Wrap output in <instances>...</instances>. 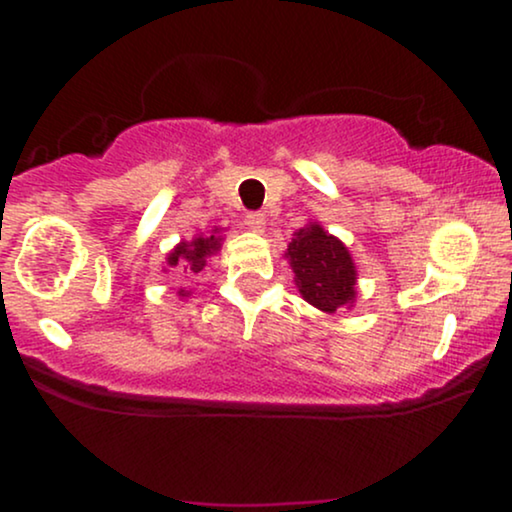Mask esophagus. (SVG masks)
<instances>
[{"instance_id":"1","label":"esophagus","mask_w":512,"mask_h":512,"mask_svg":"<svg viewBox=\"0 0 512 512\" xmlns=\"http://www.w3.org/2000/svg\"><path fill=\"white\" fill-rule=\"evenodd\" d=\"M245 226L255 233H264V226H267V219L262 214H248L245 216Z\"/></svg>"}]
</instances>
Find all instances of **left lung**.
<instances>
[{"label":"left lung","instance_id":"obj_1","mask_svg":"<svg viewBox=\"0 0 512 512\" xmlns=\"http://www.w3.org/2000/svg\"><path fill=\"white\" fill-rule=\"evenodd\" d=\"M284 257L289 260L303 301L322 313L351 310L356 303V264L346 245L337 236L308 221L293 233Z\"/></svg>","mask_w":512,"mask_h":512}]
</instances>
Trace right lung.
<instances>
[{
	"instance_id": "right-lung-1",
	"label": "right lung",
	"mask_w": 512,
	"mask_h": 512,
	"mask_svg": "<svg viewBox=\"0 0 512 512\" xmlns=\"http://www.w3.org/2000/svg\"><path fill=\"white\" fill-rule=\"evenodd\" d=\"M221 243V228H211L209 233H197L192 240H180V243L166 255V267H163V272L178 269L182 274H199L207 267V257L216 255V252L221 250ZM190 293L192 291L180 289L178 296L187 298Z\"/></svg>"
}]
</instances>
